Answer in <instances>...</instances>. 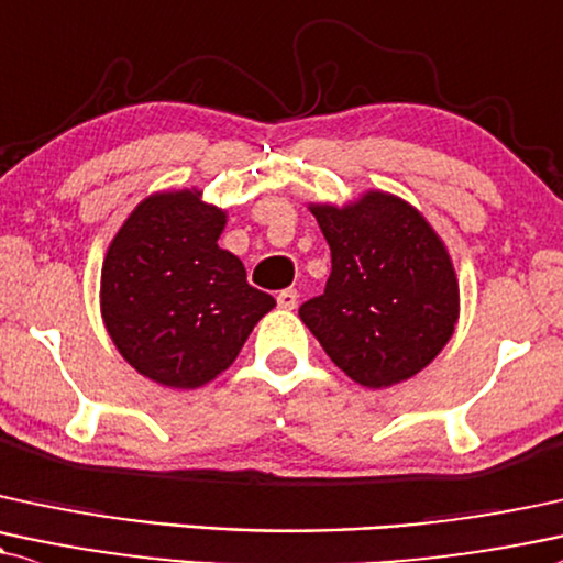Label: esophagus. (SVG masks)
Returning a JSON list of instances; mask_svg holds the SVG:
<instances>
[{
  "instance_id": "esophagus-1",
  "label": "esophagus",
  "mask_w": 563,
  "mask_h": 563,
  "mask_svg": "<svg viewBox=\"0 0 563 563\" xmlns=\"http://www.w3.org/2000/svg\"><path fill=\"white\" fill-rule=\"evenodd\" d=\"M296 303H299V294L294 288H286L277 294V307L280 309H296Z\"/></svg>"
}]
</instances>
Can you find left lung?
<instances>
[{"mask_svg": "<svg viewBox=\"0 0 563 563\" xmlns=\"http://www.w3.org/2000/svg\"><path fill=\"white\" fill-rule=\"evenodd\" d=\"M330 246L328 286L303 301L301 322L324 354L364 388L424 369L453 335L459 283L435 230L383 191L349 207H311Z\"/></svg>", "mask_w": 563, "mask_h": 563, "instance_id": "1", "label": "left lung"}]
</instances>
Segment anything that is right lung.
Returning <instances> with one entry per match:
<instances>
[{
	"label": "right lung",
	"instance_id": "right-lung-1",
	"mask_svg": "<svg viewBox=\"0 0 563 563\" xmlns=\"http://www.w3.org/2000/svg\"><path fill=\"white\" fill-rule=\"evenodd\" d=\"M225 212L199 191L154 194L133 209L101 267V317L133 369L167 388H199L233 364L275 307L217 246Z\"/></svg>",
	"mask_w": 563,
	"mask_h": 563
}]
</instances>
